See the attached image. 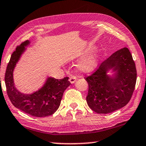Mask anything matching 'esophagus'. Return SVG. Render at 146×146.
Wrapping results in <instances>:
<instances>
[{"mask_svg": "<svg viewBox=\"0 0 146 146\" xmlns=\"http://www.w3.org/2000/svg\"><path fill=\"white\" fill-rule=\"evenodd\" d=\"M76 80V76H70V79H69V81H70V82L71 84H73V83L75 82Z\"/></svg>", "mask_w": 146, "mask_h": 146, "instance_id": "esophagus-1", "label": "esophagus"}]
</instances>
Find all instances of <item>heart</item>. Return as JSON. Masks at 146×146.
Listing matches in <instances>:
<instances>
[{"label":"heart","instance_id":"heart-1","mask_svg":"<svg viewBox=\"0 0 146 146\" xmlns=\"http://www.w3.org/2000/svg\"><path fill=\"white\" fill-rule=\"evenodd\" d=\"M94 47L89 46L87 48H86L84 50L81 51L76 55V57L80 58L87 55L93 50ZM98 60H99V54L97 52H95L91 55L88 56L87 58L84 59L82 61H81L80 64H78V70L83 73H89L91 72L95 69L97 68L98 65Z\"/></svg>","mask_w":146,"mask_h":146}]
</instances>
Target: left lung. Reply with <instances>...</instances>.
I'll return each mask as SVG.
<instances>
[{"mask_svg": "<svg viewBox=\"0 0 146 146\" xmlns=\"http://www.w3.org/2000/svg\"><path fill=\"white\" fill-rule=\"evenodd\" d=\"M86 80L89 86L86 101L93 111L108 114L124 107L137 81L135 64L129 49L123 48L112 54Z\"/></svg>", "mask_w": 146, "mask_h": 146, "instance_id": "1", "label": "left lung"}]
</instances>
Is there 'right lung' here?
Here are the masks:
<instances>
[{
	"mask_svg": "<svg viewBox=\"0 0 146 146\" xmlns=\"http://www.w3.org/2000/svg\"><path fill=\"white\" fill-rule=\"evenodd\" d=\"M29 44V40L24 42L17 46L11 56L5 74L7 93L11 103L19 110L33 117H48L58 110L64 91L71 83L68 80L69 77L58 80L49 76L42 87L33 93L26 94L17 90L14 83L13 71Z\"/></svg>",
	"mask_w": 146,
	"mask_h": 146,
	"instance_id": "obj_1",
	"label": "right lung"
}]
</instances>
